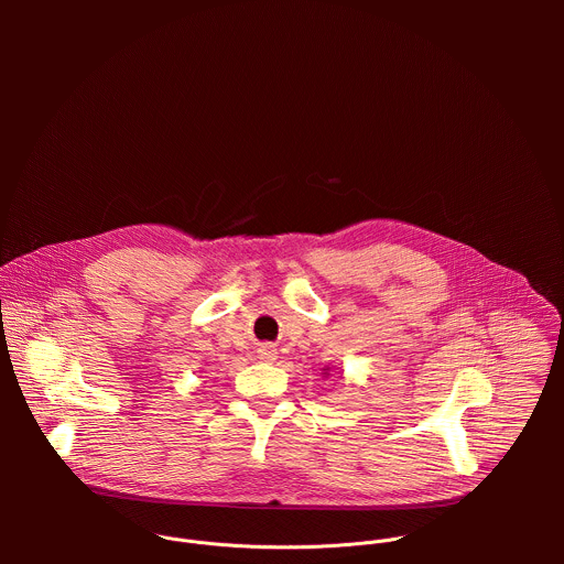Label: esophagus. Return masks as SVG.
<instances>
[{
  "instance_id": "1",
  "label": "esophagus",
  "mask_w": 564,
  "mask_h": 564,
  "mask_svg": "<svg viewBox=\"0 0 564 564\" xmlns=\"http://www.w3.org/2000/svg\"><path fill=\"white\" fill-rule=\"evenodd\" d=\"M276 357V352L272 350V348H268V346H263L261 350H259V359H263V361H272Z\"/></svg>"
}]
</instances>
